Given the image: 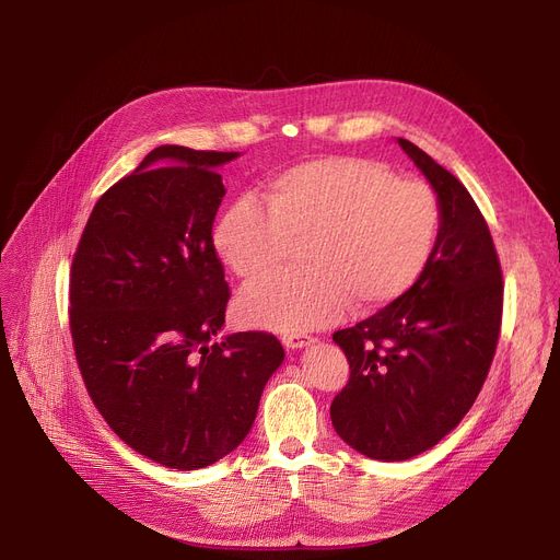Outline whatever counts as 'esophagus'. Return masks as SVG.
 Instances as JSON below:
<instances>
[{
	"mask_svg": "<svg viewBox=\"0 0 560 560\" xmlns=\"http://www.w3.org/2000/svg\"><path fill=\"white\" fill-rule=\"evenodd\" d=\"M313 340H315L313 336H308V334H298V331L283 334V336H281V342H283L288 349H300V347H306V345H311Z\"/></svg>",
	"mask_w": 560,
	"mask_h": 560,
	"instance_id": "34e87169",
	"label": "esophagus"
}]
</instances>
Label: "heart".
Here are the masks:
<instances>
[{"label":"heart","instance_id":"1","mask_svg":"<svg viewBox=\"0 0 560 560\" xmlns=\"http://www.w3.org/2000/svg\"><path fill=\"white\" fill-rule=\"evenodd\" d=\"M268 209L238 199L213 241L245 283L270 277L302 247L304 270L247 288L238 313L254 327L304 331L347 306L365 315L397 302L424 272L440 229L431 186L397 179L368 159H317L270 179Z\"/></svg>","mask_w":560,"mask_h":560}]
</instances>
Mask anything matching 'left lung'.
<instances>
[{"label":"left lung","mask_w":560,"mask_h":560,"mask_svg":"<svg viewBox=\"0 0 560 560\" xmlns=\"http://www.w3.org/2000/svg\"><path fill=\"white\" fill-rule=\"evenodd\" d=\"M399 147L438 195L435 247L406 295L334 334L349 361L334 429L376 460L413 458L458 427L490 372L504 308L502 265L472 195L418 144Z\"/></svg>","instance_id":"obj_1"}]
</instances>
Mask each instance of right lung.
Returning a JSON list of instances; mask_svg holds the SVG:
<instances>
[{"label": "right lung", "mask_w": 560, "mask_h": 560, "mask_svg": "<svg viewBox=\"0 0 560 560\" xmlns=\"http://www.w3.org/2000/svg\"><path fill=\"white\" fill-rule=\"evenodd\" d=\"M235 156L156 147L97 199L70 268L88 395L131 450L172 469L238 447L283 361L268 331L215 340L231 298L213 245L224 197L215 167Z\"/></svg>", "instance_id": "1"}]
</instances>
